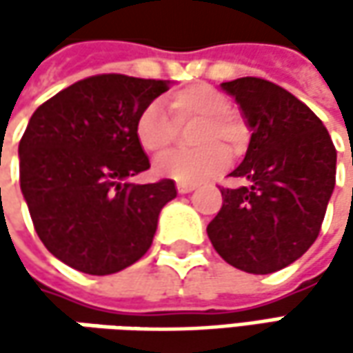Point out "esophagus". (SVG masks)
<instances>
[{"label": "esophagus", "mask_w": 353, "mask_h": 353, "mask_svg": "<svg viewBox=\"0 0 353 353\" xmlns=\"http://www.w3.org/2000/svg\"><path fill=\"white\" fill-rule=\"evenodd\" d=\"M194 188H196V184H186V183L176 184V190H179L181 194H188V192H192Z\"/></svg>", "instance_id": "34e87169"}]
</instances>
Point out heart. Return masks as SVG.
Listing matches in <instances>:
<instances>
[{"label":"heart","mask_w":353,"mask_h":353,"mask_svg":"<svg viewBox=\"0 0 353 353\" xmlns=\"http://www.w3.org/2000/svg\"><path fill=\"white\" fill-rule=\"evenodd\" d=\"M169 108L175 123L198 121L190 153H169L159 157L153 169L159 176L179 183H202L218 174L228 165V145L239 151L245 143V128L230 110V100L222 92L206 84H192L169 96ZM135 139L145 153L159 155L167 151L176 135V125L159 103L151 102L135 117Z\"/></svg>","instance_id":"obj_1"}]
</instances>
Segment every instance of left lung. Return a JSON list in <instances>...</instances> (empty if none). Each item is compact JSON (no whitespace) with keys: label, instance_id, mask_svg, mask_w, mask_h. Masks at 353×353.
Here are the masks:
<instances>
[{"label":"left lung","instance_id":"obj_1","mask_svg":"<svg viewBox=\"0 0 353 353\" xmlns=\"http://www.w3.org/2000/svg\"><path fill=\"white\" fill-rule=\"evenodd\" d=\"M251 131L243 161L220 188L206 232L225 263L267 275L294 263L319 237L336 184V149L314 112L261 78L224 82Z\"/></svg>","mask_w":353,"mask_h":353}]
</instances>
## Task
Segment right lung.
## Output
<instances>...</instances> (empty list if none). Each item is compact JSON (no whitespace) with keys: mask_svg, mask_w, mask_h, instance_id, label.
<instances>
[{"mask_svg":"<svg viewBox=\"0 0 353 353\" xmlns=\"http://www.w3.org/2000/svg\"><path fill=\"white\" fill-rule=\"evenodd\" d=\"M169 80L98 74L39 105L19 143V183L34 232L57 259L88 275H112L153 243L174 181L135 184L149 159L135 117Z\"/></svg>","mask_w":353,"mask_h":353,"instance_id":"1","label":"right lung"}]
</instances>
